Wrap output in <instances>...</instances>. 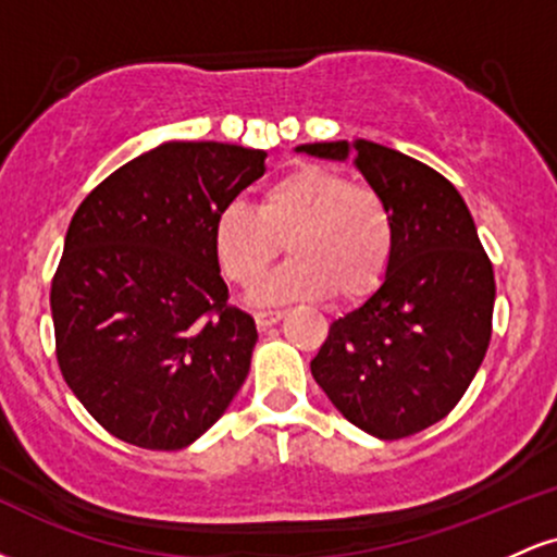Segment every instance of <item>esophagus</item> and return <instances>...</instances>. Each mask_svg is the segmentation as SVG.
I'll list each match as a JSON object with an SVG mask.
<instances>
[{"instance_id": "1", "label": "esophagus", "mask_w": 557, "mask_h": 557, "mask_svg": "<svg viewBox=\"0 0 557 557\" xmlns=\"http://www.w3.org/2000/svg\"><path fill=\"white\" fill-rule=\"evenodd\" d=\"M285 317V311H280V309H270V311H257V314H253V319H257V327L259 330H267V327H272V324H277L280 319Z\"/></svg>"}]
</instances>
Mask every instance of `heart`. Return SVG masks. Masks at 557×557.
I'll list each match as a JSON object with an SVG mask.
<instances>
[{
	"mask_svg": "<svg viewBox=\"0 0 557 557\" xmlns=\"http://www.w3.org/2000/svg\"><path fill=\"white\" fill-rule=\"evenodd\" d=\"M285 246L293 259L261 283V300L367 298L393 264V207L372 185L306 164L267 185L257 209L233 201L216 214L214 253L230 283L257 285Z\"/></svg>",
	"mask_w": 557,
	"mask_h": 557,
	"instance_id": "obj_1",
	"label": "heart"
}]
</instances>
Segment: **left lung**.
<instances>
[{
  "instance_id": "1",
  "label": "left lung",
  "mask_w": 557,
  "mask_h": 557,
  "mask_svg": "<svg viewBox=\"0 0 557 557\" xmlns=\"http://www.w3.org/2000/svg\"><path fill=\"white\" fill-rule=\"evenodd\" d=\"M296 151L337 162L354 157L395 214L387 277L330 324L311 374L332 406L374 437L426 430L463 398L492 335L495 272L469 207L440 172L372 140Z\"/></svg>"
}]
</instances>
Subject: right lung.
Returning a JSON list of instances; mask_svg holds the SVG:
<instances>
[{"mask_svg":"<svg viewBox=\"0 0 557 557\" xmlns=\"http://www.w3.org/2000/svg\"><path fill=\"white\" fill-rule=\"evenodd\" d=\"M267 151L168 140L114 170L73 214L52 280L57 363L123 443L181 450L233 403L257 324L227 304L214 220Z\"/></svg>","mask_w":557,"mask_h":557,"instance_id":"right-lung-1","label":"right lung"}]
</instances>
